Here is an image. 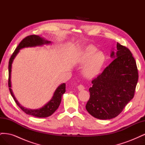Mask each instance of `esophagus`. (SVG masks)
Returning a JSON list of instances; mask_svg holds the SVG:
<instances>
[{
	"label": "esophagus",
	"instance_id": "1",
	"mask_svg": "<svg viewBox=\"0 0 145 145\" xmlns=\"http://www.w3.org/2000/svg\"><path fill=\"white\" fill-rule=\"evenodd\" d=\"M78 90L79 91H82V90H83L85 89V86H83V85H79L78 86Z\"/></svg>",
	"mask_w": 145,
	"mask_h": 145
}]
</instances>
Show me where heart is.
<instances>
[{
    "instance_id": "b5f03b06",
    "label": "heart",
    "mask_w": 145,
    "mask_h": 145,
    "mask_svg": "<svg viewBox=\"0 0 145 145\" xmlns=\"http://www.w3.org/2000/svg\"><path fill=\"white\" fill-rule=\"evenodd\" d=\"M97 49L94 46H87L82 52L79 62L85 63L83 67V76L88 78H93L100 72L105 65L106 57L102 51H96Z\"/></svg>"
}]
</instances>
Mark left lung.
Masks as SVG:
<instances>
[{
	"label": "left lung",
	"instance_id": "1",
	"mask_svg": "<svg viewBox=\"0 0 145 145\" xmlns=\"http://www.w3.org/2000/svg\"><path fill=\"white\" fill-rule=\"evenodd\" d=\"M116 59L102 74L92 80L90 97L86 105L87 111L99 119L117 117L133 99L138 74L136 62L128 48L117 43Z\"/></svg>",
	"mask_w": 145,
	"mask_h": 145
}]
</instances>
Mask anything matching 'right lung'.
<instances>
[{"mask_svg": "<svg viewBox=\"0 0 145 145\" xmlns=\"http://www.w3.org/2000/svg\"><path fill=\"white\" fill-rule=\"evenodd\" d=\"M50 43V41L45 40L43 38L39 36H37V35H30V36L25 37L23 40L20 42L19 45L16 48L14 52H13L12 56H11L9 60V64H8V72H9V77H8V86H9L10 93L13 99H14L17 105V106H18L25 113L27 114L39 118L47 117L51 116L52 114L57 110V109L59 108L61 102V100H62V96L65 93L66 91L65 83H63V84L60 85L56 89V91L54 92L53 97H52L51 100L48 103H46L44 106L37 109H29L25 108L23 106H22L19 104V103L17 102V100L14 97V95L13 94L12 90L11 89V65L16 56L19 52V50L22 49V48L29 46L31 47L39 45H42L43 44H48V43Z\"/></svg>", "mask_w": 145, "mask_h": 145, "instance_id": "1", "label": "right lung"}]
</instances>
